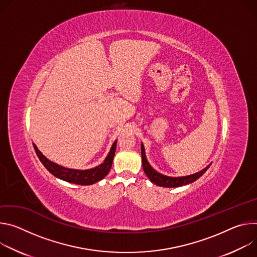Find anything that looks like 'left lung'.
<instances>
[{
    "mask_svg": "<svg viewBox=\"0 0 257 257\" xmlns=\"http://www.w3.org/2000/svg\"><path fill=\"white\" fill-rule=\"evenodd\" d=\"M141 154H142V163H143V169H144L146 176L149 178V180L152 183L156 184L157 186L166 187V188H176V187H181V186H184V185L191 184V183L195 182L196 180L200 178L209 168V166L211 165V164H209L207 167L202 169L201 172L194 174L192 176L181 177V178H170V177H166V176H163V175L157 173L156 170H154L151 167V165L148 163V161L146 159L145 149H144L143 144L141 145Z\"/></svg>",
    "mask_w": 257,
    "mask_h": 257,
    "instance_id": "left-lung-1",
    "label": "left lung"
}]
</instances>
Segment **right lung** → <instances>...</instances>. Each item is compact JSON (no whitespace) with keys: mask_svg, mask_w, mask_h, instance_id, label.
<instances>
[{"mask_svg":"<svg viewBox=\"0 0 257 257\" xmlns=\"http://www.w3.org/2000/svg\"><path fill=\"white\" fill-rule=\"evenodd\" d=\"M116 143H117V141L114 142L108 156L106 157L105 161L102 164H100L99 166H97L95 168L87 169V170L69 169V168H65L63 166H60L58 164H56V163L50 161L49 159H47L40 152V150L37 148V146L35 144H34V148L36 150V153H37L39 159L43 163V165L49 170V172L53 176L59 178L63 181H66L68 183H72V184H76V185L89 186V185H93V184L101 181L102 179H104L108 175L109 170L112 166L114 154H115Z\"/></svg>","mask_w":257,"mask_h":257,"instance_id":"add662e5","label":"right lung"}]
</instances>
